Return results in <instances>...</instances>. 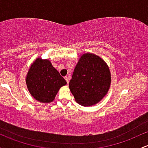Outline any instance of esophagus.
I'll return each instance as SVG.
<instances>
[{"label": "esophagus", "mask_w": 148, "mask_h": 148, "mask_svg": "<svg viewBox=\"0 0 148 148\" xmlns=\"http://www.w3.org/2000/svg\"><path fill=\"white\" fill-rule=\"evenodd\" d=\"M64 79L66 80V81H67V84H69V80H70V76H66L65 77H64Z\"/></svg>", "instance_id": "1"}]
</instances>
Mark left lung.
<instances>
[{
  "mask_svg": "<svg viewBox=\"0 0 148 148\" xmlns=\"http://www.w3.org/2000/svg\"><path fill=\"white\" fill-rule=\"evenodd\" d=\"M111 83V72L106 62L99 56L86 53L80 57L69 87L76 102L90 106L104 97Z\"/></svg>",
  "mask_w": 148,
  "mask_h": 148,
  "instance_id": "left-lung-1",
  "label": "left lung"
}]
</instances>
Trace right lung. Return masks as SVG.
<instances>
[{
  "mask_svg": "<svg viewBox=\"0 0 148 148\" xmlns=\"http://www.w3.org/2000/svg\"><path fill=\"white\" fill-rule=\"evenodd\" d=\"M25 81L31 96L44 103L53 101L60 88L67 84L51 61L41 58H37L30 66Z\"/></svg>",
  "mask_w": 148,
  "mask_h": 148,
  "instance_id": "obj_1",
  "label": "right lung"
}]
</instances>
